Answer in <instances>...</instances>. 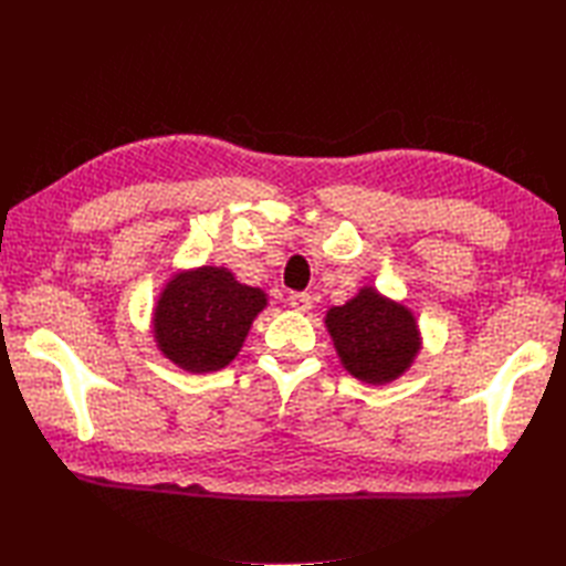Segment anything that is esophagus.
Wrapping results in <instances>:
<instances>
[{"label":"esophagus","mask_w":566,"mask_h":566,"mask_svg":"<svg viewBox=\"0 0 566 566\" xmlns=\"http://www.w3.org/2000/svg\"><path fill=\"white\" fill-rule=\"evenodd\" d=\"M290 306L294 311H298V314H308L311 306H314V298H311V294H292Z\"/></svg>","instance_id":"34e87169"}]
</instances>
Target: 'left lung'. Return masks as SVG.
I'll return each mask as SVG.
<instances>
[{
	"label": "left lung",
	"instance_id": "8db88e82",
	"mask_svg": "<svg viewBox=\"0 0 566 566\" xmlns=\"http://www.w3.org/2000/svg\"><path fill=\"white\" fill-rule=\"evenodd\" d=\"M340 365L365 384H389L413 365L420 353V331L411 308L363 286L350 302L326 314Z\"/></svg>",
	"mask_w": 566,
	"mask_h": 566
}]
</instances>
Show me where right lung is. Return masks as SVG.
<instances>
[{
  "label": "right lung",
  "mask_w": 566,
  "mask_h": 566,
  "mask_svg": "<svg viewBox=\"0 0 566 566\" xmlns=\"http://www.w3.org/2000/svg\"><path fill=\"white\" fill-rule=\"evenodd\" d=\"M268 294L240 284L228 268L203 264L170 276L153 308V338L179 369L216 371L231 365Z\"/></svg>",
  "instance_id": "1"
}]
</instances>
